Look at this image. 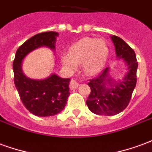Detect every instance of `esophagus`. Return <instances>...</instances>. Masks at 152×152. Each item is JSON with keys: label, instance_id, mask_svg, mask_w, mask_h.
Masks as SVG:
<instances>
[{"label": "esophagus", "instance_id": "1", "mask_svg": "<svg viewBox=\"0 0 152 152\" xmlns=\"http://www.w3.org/2000/svg\"><path fill=\"white\" fill-rule=\"evenodd\" d=\"M79 86V83L76 79H72L71 82H70V88L71 89H76L77 87Z\"/></svg>", "mask_w": 152, "mask_h": 152}]
</instances>
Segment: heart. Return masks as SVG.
<instances>
[{
  "mask_svg": "<svg viewBox=\"0 0 152 152\" xmlns=\"http://www.w3.org/2000/svg\"><path fill=\"white\" fill-rule=\"evenodd\" d=\"M108 56V48L102 39L86 37L73 45L70 53L62 57V63L67 69L75 70L82 63L83 71L94 75L102 69Z\"/></svg>",
  "mask_w": 152,
  "mask_h": 152,
  "instance_id": "obj_1",
  "label": "heart"
}]
</instances>
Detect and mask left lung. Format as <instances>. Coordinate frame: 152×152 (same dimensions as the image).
I'll return each instance as SVG.
<instances>
[{"label":"left lung","mask_w":152,"mask_h":152,"mask_svg":"<svg viewBox=\"0 0 152 152\" xmlns=\"http://www.w3.org/2000/svg\"><path fill=\"white\" fill-rule=\"evenodd\" d=\"M112 40L115 47L116 56L122 58L129 66V72L124 80L112 84L108 76V67L94 78L89 80L90 87L86 104L94 114L113 115L120 113L127 107L130 102L132 94L137 83V61L134 50L121 38L112 36ZM107 83L111 88L107 87Z\"/></svg>","instance_id":"1"}]
</instances>
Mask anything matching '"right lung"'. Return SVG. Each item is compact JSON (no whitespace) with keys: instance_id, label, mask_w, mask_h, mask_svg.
<instances>
[{"instance_id":"right-lung-1","label":"right lung","mask_w":152,"mask_h":152,"mask_svg":"<svg viewBox=\"0 0 152 152\" xmlns=\"http://www.w3.org/2000/svg\"><path fill=\"white\" fill-rule=\"evenodd\" d=\"M57 36L55 31L35 35L19 46L13 62L14 81L20 99L25 107L37 116H52L63 111L70 95V79L55 74L45 80L30 79L23 75L21 63L28 53L38 47L53 50Z\"/></svg>"}]
</instances>
